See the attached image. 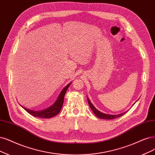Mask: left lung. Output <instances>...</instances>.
I'll use <instances>...</instances> for the list:
<instances>
[{"instance_id": "left-lung-1", "label": "left lung", "mask_w": 155, "mask_h": 155, "mask_svg": "<svg viewBox=\"0 0 155 155\" xmlns=\"http://www.w3.org/2000/svg\"><path fill=\"white\" fill-rule=\"evenodd\" d=\"M87 101H88V104L89 105L90 108H91V110H93V112H94V114L96 115V116H97L98 117L100 118V119H115V118H117L122 116L123 115L127 112H123L121 114H117V115H112V114H107L105 113H103L101 112H100V110H97L96 108L94 107V105L92 104V103L91 102V101L89 100V99L87 98Z\"/></svg>"}]
</instances>
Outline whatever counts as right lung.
Segmentation results:
<instances>
[{
  "label": "right lung",
  "instance_id": "1",
  "mask_svg": "<svg viewBox=\"0 0 155 155\" xmlns=\"http://www.w3.org/2000/svg\"><path fill=\"white\" fill-rule=\"evenodd\" d=\"M71 84V82L68 84L61 91V92L59 94L58 98H57V100L55 101L54 104L51 106H50V107L46 108V109H45V110H39V111L32 110L28 109V108L24 107L21 105H20L28 114H30L31 115H32L34 117L46 118V119L53 117L55 116L56 115H57V114L60 112L61 108H62V105H63V103H64V95L68 90V88L69 87V86H70Z\"/></svg>",
  "mask_w": 155,
  "mask_h": 155
}]
</instances>
